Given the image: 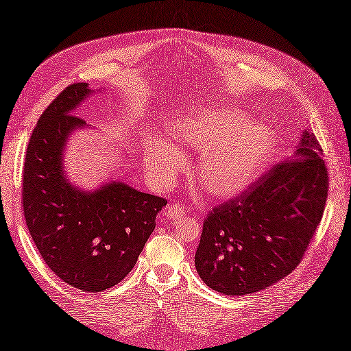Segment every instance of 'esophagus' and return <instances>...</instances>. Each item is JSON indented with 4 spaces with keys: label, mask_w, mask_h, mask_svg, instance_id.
Segmentation results:
<instances>
[{
    "label": "esophagus",
    "mask_w": 351,
    "mask_h": 351,
    "mask_svg": "<svg viewBox=\"0 0 351 351\" xmlns=\"http://www.w3.org/2000/svg\"><path fill=\"white\" fill-rule=\"evenodd\" d=\"M165 215L168 217L169 220H178L184 215V208L182 205H178V204H171V205H168Z\"/></svg>",
    "instance_id": "34e87169"
}]
</instances>
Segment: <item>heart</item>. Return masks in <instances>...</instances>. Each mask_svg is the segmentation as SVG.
I'll return each mask as SVG.
<instances>
[{"label": "heart", "mask_w": 351, "mask_h": 351, "mask_svg": "<svg viewBox=\"0 0 351 351\" xmlns=\"http://www.w3.org/2000/svg\"><path fill=\"white\" fill-rule=\"evenodd\" d=\"M168 131L180 143L201 150L195 178L214 197L226 199L251 186L274 150V134L261 121H248L241 109L211 106L169 121ZM182 149L155 140L145 152V168L159 186H169L184 167Z\"/></svg>", "instance_id": "obj_1"}]
</instances>
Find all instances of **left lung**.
Here are the masks:
<instances>
[{
    "label": "left lung",
    "instance_id": "1",
    "mask_svg": "<svg viewBox=\"0 0 351 351\" xmlns=\"http://www.w3.org/2000/svg\"><path fill=\"white\" fill-rule=\"evenodd\" d=\"M313 132L291 158L206 215L195 267L224 295L266 289L295 269L324 215L328 171Z\"/></svg>",
    "mask_w": 351,
    "mask_h": 351
}]
</instances>
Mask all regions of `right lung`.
<instances>
[{
	"mask_svg": "<svg viewBox=\"0 0 351 351\" xmlns=\"http://www.w3.org/2000/svg\"><path fill=\"white\" fill-rule=\"evenodd\" d=\"M93 93L88 84H72L45 109L27 145L22 196L27 229L47 266L68 285L96 293L134 267L167 201L118 180L85 191L66 176L68 140L88 128L73 113Z\"/></svg>",
	"mask_w": 351,
	"mask_h": 351,
	"instance_id": "right-lung-1",
	"label": "right lung"
}]
</instances>
